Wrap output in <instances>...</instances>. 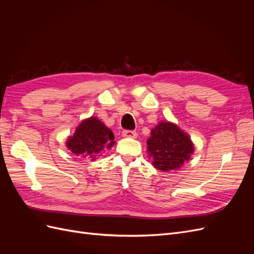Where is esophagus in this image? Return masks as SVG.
Segmentation results:
<instances>
[{
  "instance_id": "obj_1",
  "label": "esophagus",
  "mask_w": 254,
  "mask_h": 254,
  "mask_svg": "<svg viewBox=\"0 0 254 254\" xmlns=\"http://www.w3.org/2000/svg\"><path fill=\"white\" fill-rule=\"evenodd\" d=\"M136 132L133 131V130H124L123 131V136L124 137H130V139H135L136 137Z\"/></svg>"
}]
</instances>
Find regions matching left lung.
I'll return each mask as SVG.
<instances>
[{
  "label": "left lung",
  "mask_w": 254,
  "mask_h": 254,
  "mask_svg": "<svg viewBox=\"0 0 254 254\" xmlns=\"http://www.w3.org/2000/svg\"><path fill=\"white\" fill-rule=\"evenodd\" d=\"M152 165L162 172L177 171L194 152V144L187 132L172 122H160L147 140Z\"/></svg>",
  "instance_id": "1"
}]
</instances>
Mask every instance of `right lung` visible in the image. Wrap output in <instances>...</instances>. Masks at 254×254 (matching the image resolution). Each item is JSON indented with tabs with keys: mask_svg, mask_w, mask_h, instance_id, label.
<instances>
[{
	"mask_svg": "<svg viewBox=\"0 0 254 254\" xmlns=\"http://www.w3.org/2000/svg\"><path fill=\"white\" fill-rule=\"evenodd\" d=\"M115 144L111 130L102 121L91 117L81 121L72 136L66 140V147L75 156L93 161Z\"/></svg>",
	"mask_w": 254,
	"mask_h": 254,
	"instance_id": "1",
	"label": "right lung"
}]
</instances>
